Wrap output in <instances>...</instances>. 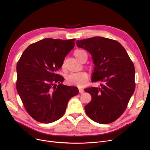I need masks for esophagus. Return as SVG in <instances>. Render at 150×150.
<instances>
[{
	"label": "esophagus",
	"instance_id": "34e87169",
	"mask_svg": "<svg viewBox=\"0 0 150 150\" xmlns=\"http://www.w3.org/2000/svg\"><path fill=\"white\" fill-rule=\"evenodd\" d=\"M78 89H79V92H80V93H82L84 92V89H82L81 88H78Z\"/></svg>",
	"mask_w": 150,
	"mask_h": 150
}]
</instances>
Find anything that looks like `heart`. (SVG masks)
<instances>
[{
  "label": "heart",
  "instance_id": "1",
  "mask_svg": "<svg viewBox=\"0 0 150 150\" xmlns=\"http://www.w3.org/2000/svg\"><path fill=\"white\" fill-rule=\"evenodd\" d=\"M74 56L78 61H80L84 56H87V54L85 51L78 49L74 52ZM64 62H63L62 65V68L64 67ZM88 75L86 72H78L68 75L67 81L69 84L81 86L85 84L88 80Z\"/></svg>",
  "mask_w": 150,
  "mask_h": 150
}]
</instances>
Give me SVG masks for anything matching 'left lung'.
<instances>
[{
	"mask_svg": "<svg viewBox=\"0 0 150 150\" xmlns=\"http://www.w3.org/2000/svg\"><path fill=\"white\" fill-rule=\"evenodd\" d=\"M76 42L92 56L95 67L91 81L102 83L84 89L92 97L85 112L97 123H112L124 112L134 92V66L124 47L113 39L96 36Z\"/></svg>",
	"mask_w": 150,
	"mask_h": 150,
	"instance_id": "obj_1",
	"label": "left lung"
}]
</instances>
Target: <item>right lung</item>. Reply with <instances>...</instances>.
<instances>
[{
    "instance_id": "1",
    "label": "right lung",
    "mask_w": 150,
    "mask_h": 150,
    "mask_svg": "<svg viewBox=\"0 0 150 150\" xmlns=\"http://www.w3.org/2000/svg\"><path fill=\"white\" fill-rule=\"evenodd\" d=\"M75 40L42 39L30 45L18 62V93L27 112L38 122L59 119L69 100L79 93L75 86L63 85L64 78L57 74Z\"/></svg>"
}]
</instances>
